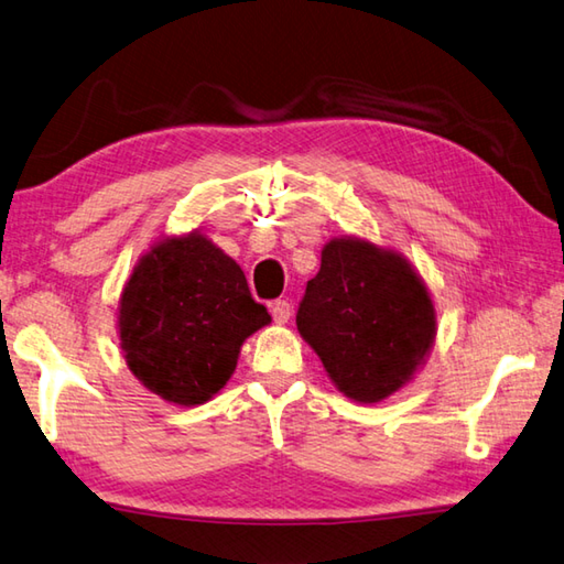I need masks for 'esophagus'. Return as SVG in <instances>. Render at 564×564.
Listing matches in <instances>:
<instances>
[{"label": "esophagus", "instance_id": "esophagus-1", "mask_svg": "<svg viewBox=\"0 0 564 564\" xmlns=\"http://www.w3.org/2000/svg\"><path fill=\"white\" fill-rule=\"evenodd\" d=\"M270 314L274 318V324H286V322H290V316H292V306L286 300H274L270 304Z\"/></svg>", "mask_w": 564, "mask_h": 564}]
</instances>
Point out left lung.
Instances as JSON below:
<instances>
[{
    "mask_svg": "<svg viewBox=\"0 0 564 564\" xmlns=\"http://www.w3.org/2000/svg\"><path fill=\"white\" fill-rule=\"evenodd\" d=\"M296 328L346 398L380 402L424 366L437 336V312L408 258L344 236L324 246Z\"/></svg>",
    "mask_w": 564,
    "mask_h": 564,
    "instance_id": "8db88e82",
    "label": "left lung"
}]
</instances>
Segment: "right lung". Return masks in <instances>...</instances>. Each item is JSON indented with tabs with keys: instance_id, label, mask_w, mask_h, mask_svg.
<instances>
[{
	"instance_id": "right-lung-1",
	"label": "right lung",
	"mask_w": 564,
	"mask_h": 564,
	"mask_svg": "<svg viewBox=\"0 0 564 564\" xmlns=\"http://www.w3.org/2000/svg\"><path fill=\"white\" fill-rule=\"evenodd\" d=\"M272 322L240 264L200 230L162 236L117 304L127 368L174 405H204L230 380L246 338Z\"/></svg>"
}]
</instances>
